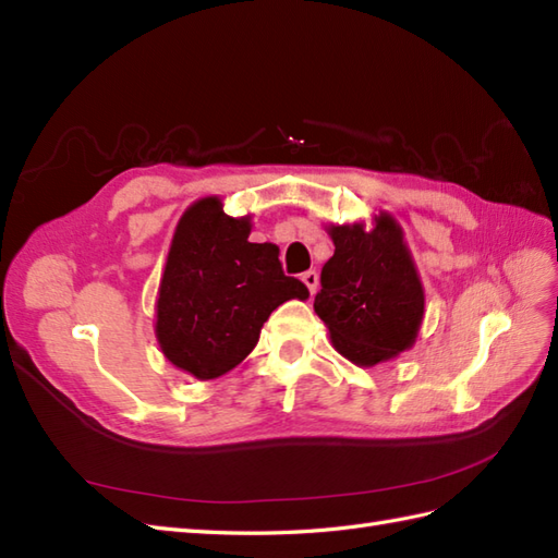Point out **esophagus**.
Segmentation results:
<instances>
[{
	"instance_id": "obj_1",
	"label": "esophagus",
	"mask_w": 558,
	"mask_h": 558,
	"mask_svg": "<svg viewBox=\"0 0 558 558\" xmlns=\"http://www.w3.org/2000/svg\"><path fill=\"white\" fill-rule=\"evenodd\" d=\"M302 280L308 288V292L316 294V290H318V274H316V270H306V274H302Z\"/></svg>"
}]
</instances>
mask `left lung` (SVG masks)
<instances>
[{"instance_id":"8db88e82","label":"left lung","mask_w":558,"mask_h":558,"mask_svg":"<svg viewBox=\"0 0 558 558\" xmlns=\"http://www.w3.org/2000/svg\"><path fill=\"white\" fill-rule=\"evenodd\" d=\"M335 254L320 270L314 311L332 347L356 366L407 352L418 338L425 296L397 220L380 211L375 226L328 228Z\"/></svg>"}]
</instances>
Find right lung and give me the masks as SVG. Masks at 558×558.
Wrapping results in <instances>:
<instances>
[{
	"mask_svg": "<svg viewBox=\"0 0 558 558\" xmlns=\"http://www.w3.org/2000/svg\"><path fill=\"white\" fill-rule=\"evenodd\" d=\"M250 232L252 216H228L218 197L194 202L173 232L154 330L163 356L199 380L235 368L280 304L308 296L282 274L276 244Z\"/></svg>",
	"mask_w": 558,
	"mask_h": 558,
	"instance_id": "1",
	"label": "right lung"
}]
</instances>
